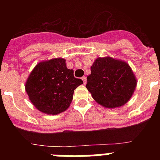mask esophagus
Returning a JSON list of instances; mask_svg holds the SVG:
<instances>
[{"label":"esophagus","instance_id":"obj_1","mask_svg":"<svg viewBox=\"0 0 160 160\" xmlns=\"http://www.w3.org/2000/svg\"><path fill=\"white\" fill-rule=\"evenodd\" d=\"M82 79L83 83H84V84H86V83H87V77H86V76H83V77L82 78Z\"/></svg>","mask_w":160,"mask_h":160}]
</instances>
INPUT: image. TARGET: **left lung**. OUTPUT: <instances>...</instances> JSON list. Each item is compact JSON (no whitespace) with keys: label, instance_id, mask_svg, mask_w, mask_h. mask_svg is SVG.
Instances as JSON below:
<instances>
[{"label":"left lung","instance_id":"1","mask_svg":"<svg viewBox=\"0 0 160 160\" xmlns=\"http://www.w3.org/2000/svg\"><path fill=\"white\" fill-rule=\"evenodd\" d=\"M90 70L86 87L98 104L114 108L129 101L137 84L129 65L111 57L98 58Z\"/></svg>","mask_w":160,"mask_h":160}]
</instances>
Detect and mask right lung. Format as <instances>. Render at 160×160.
I'll return each instance as SVG.
<instances>
[{
	"label": "right lung",
	"mask_w": 160,
	"mask_h": 160,
	"mask_svg": "<svg viewBox=\"0 0 160 160\" xmlns=\"http://www.w3.org/2000/svg\"><path fill=\"white\" fill-rule=\"evenodd\" d=\"M66 67V60L54 58L38 63L31 72L25 90L31 102L45 114H58L66 111L73 99V91L82 84Z\"/></svg>",
	"instance_id": "right-lung-1"
}]
</instances>
